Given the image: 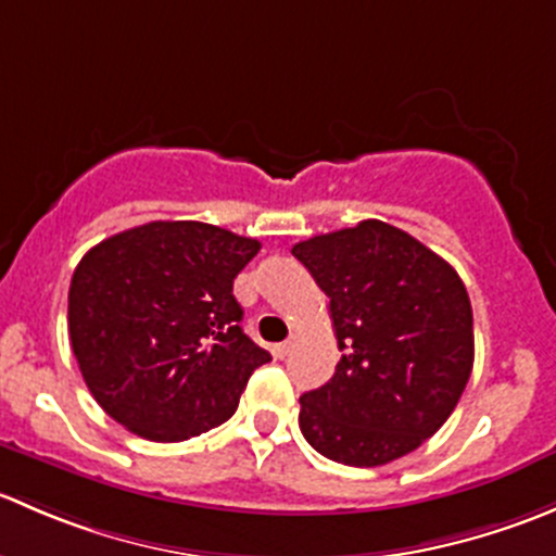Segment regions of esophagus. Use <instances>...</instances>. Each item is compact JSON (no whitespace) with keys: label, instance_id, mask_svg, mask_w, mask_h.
<instances>
[{"label":"esophagus","instance_id":"34e87169","mask_svg":"<svg viewBox=\"0 0 556 556\" xmlns=\"http://www.w3.org/2000/svg\"><path fill=\"white\" fill-rule=\"evenodd\" d=\"M295 346H299V336L293 333L288 341H282V344H277V355H279V357H288L290 352L295 350Z\"/></svg>","mask_w":556,"mask_h":556}]
</instances>
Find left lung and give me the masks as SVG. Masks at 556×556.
<instances>
[{
	"instance_id": "1",
	"label": "left lung",
	"mask_w": 556,
	"mask_h": 556,
	"mask_svg": "<svg viewBox=\"0 0 556 556\" xmlns=\"http://www.w3.org/2000/svg\"><path fill=\"white\" fill-rule=\"evenodd\" d=\"M330 299L341 361L301 395V433L333 463L374 468L450 419L473 371V312L457 271L382 220L293 247Z\"/></svg>"
}]
</instances>
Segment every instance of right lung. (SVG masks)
<instances>
[{
    "label": "right lung",
    "mask_w": 556,
    "mask_h": 556,
    "mask_svg": "<svg viewBox=\"0 0 556 556\" xmlns=\"http://www.w3.org/2000/svg\"><path fill=\"white\" fill-rule=\"evenodd\" d=\"M257 239L195 220H155L83 255L70 285V341L115 422L148 441H188L226 422L271 361L242 330L233 279Z\"/></svg>",
    "instance_id": "right-lung-1"
}]
</instances>
